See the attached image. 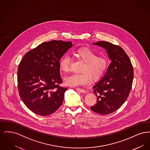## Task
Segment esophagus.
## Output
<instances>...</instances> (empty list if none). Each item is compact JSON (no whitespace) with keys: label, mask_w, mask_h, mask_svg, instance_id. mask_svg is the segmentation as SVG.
<instances>
[{"label":"esophagus","mask_w":150,"mask_h":150,"mask_svg":"<svg viewBox=\"0 0 150 150\" xmlns=\"http://www.w3.org/2000/svg\"><path fill=\"white\" fill-rule=\"evenodd\" d=\"M76 90H77L78 91H79V92H81V93H86V91L85 89H81V88H76Z\"/></svg>","instance_id":"obj_1"}]
</instances>
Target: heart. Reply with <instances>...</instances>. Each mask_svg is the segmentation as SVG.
<instances>
[{
	"instance_id": "1",
	"label": "heart",
	"mask_w": 150,
	"mask_h": 150,
	"mask_svg": "<svg viewBox=\"0 0 150 150\" xmlns=\"http://www.w3.org/2000/svg\"><path fill=\"white\" fill-rule=\"evenodd\" d=\"M74 55L79 61L84 62L81 71V74H75L65 77L66 85L71 86H86L89 84L91 77L98 80L102 76L108 66V60L103 56H97L94 50L88 48H80L74 52ZM70 58L64 56L59 62L61 71L67 73L70 71Z\"/></svg>"
}]
</instances>
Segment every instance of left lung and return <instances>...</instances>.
I'll return each mask as SVG.
<instances>
[{
	"mask_svg": "<svg viewBox=\"0 0 150 150\" xmlns=\"http://www.w3.org/2000/svg\"><path fill=\"white\" fill-rule=\"evenodd\" d=\"M93 44L105 49L111 62L104 76L93 87L97 102L91 109L100 114H110L121 107L128 97L133 83V68L121 47L103 41Z\"/></svg>",
	"mask_w": 150,
	"mask_h": 150,
	"instance_id": "left-lung-1",
	"label": "left lung"
}]
</instances>
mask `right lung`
Returning a JSON list of instances; mask_svg holds the SVG:
<instances>
[{"label": "right lung", "instance_id": "right-lung-1", "mask_svg": "<svg viewBox=\"0 0 150 150\" xmlns=\"http://www.w3.org/2000/svg\"><path fill=\"white\" fill-rule=\"evenodd\" d=\"M72 46L71 42H44L22 58L17 71L19 94L36 114L50 115L61 106L67 89L59 86L62 80L59 62Z\"/></svg>", "mask_w": 150, "mask_h": 150}]
</instances>
